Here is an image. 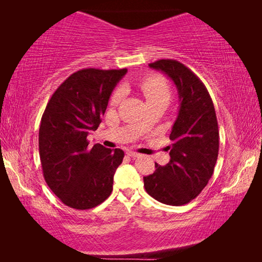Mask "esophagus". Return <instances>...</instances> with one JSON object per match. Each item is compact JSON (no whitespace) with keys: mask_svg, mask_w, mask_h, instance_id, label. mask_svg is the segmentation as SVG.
<instances>
[{"mask_svg":"<svg viewBox=\"0 0 262 262\" xmlns=\"http://www.w3.org/2000/svg\"><path fill=\"white\" fill-rule=\"evenodd\" d=\"M127 155H128V156L133 157V158L140 156V154H137V152H135V151H127Z\"/></svg>","mask_w":262,"mask_h":262,"instance_id":"1","label":"esophagus"}]
</instances>
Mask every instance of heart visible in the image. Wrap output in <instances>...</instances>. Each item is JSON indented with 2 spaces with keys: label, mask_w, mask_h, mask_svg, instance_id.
I'll return each mask as SVG.
<instances>
[{
  "label": "heart",
  "mask_w": 262,
  "mask_h": 262,
  "mask_svg": "<svg viewBox=\"0 0 262 262\" xmlns=\"http://www.w3.org/2000/svg\"><path fill=\"white\" fill-rule=\"evenodd\" d=\"M140 89L147 99V103H155V101H168L170 99V86L167 82L161 76H150L144 78L140 83ZM122 89H118L114 92L111 103L117 105L122 97Z\"/></svg>",
  "instance_id": "obj_1"
}]
</instances>
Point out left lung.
Returning a JSON list of instances; mask_svg holds the SVG:
<instances>
[{"label":"left lung","mask_w":262,"mask_h":262,"mask_svg":"<svg viewBox=\"0 0 262 262\" xmlns=\"http://www.w3.org/2000/svg\"><path fill=\"white\" fill-rule=\"evenodd\" d=\"M149 67L173 81L179 111L167 147L170 162L164 166L155 163L154 173L143 177L144 188L164 205L183 206L201 193L214 173L220 148L215 107L205 84L179 61L163 59Z\"/></svg>","instance_id":"1"}]
</instances>
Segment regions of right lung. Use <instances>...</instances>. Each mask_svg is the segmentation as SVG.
I'll return each mask as SVG.
<instances>
[{
	"instance_id": "add662e5",
	"label": "right lung",
	"mask_w": 262,
	"mask_h": 262,
	"mask_svg": "<svg viewBox=\"0 0 262 262\" xmlns=\"http://www.w3.org/2000/svg\"><path fill=\"white\" fill-rule=\"evenodd\" d=\"M127 69H82L56 89L42 114L39 155L48 187L66 206L91 209L107 199L122 163L121 149L97 143L88 135L101 122L110 97Z\"/></svg>"
}]
</instances>
